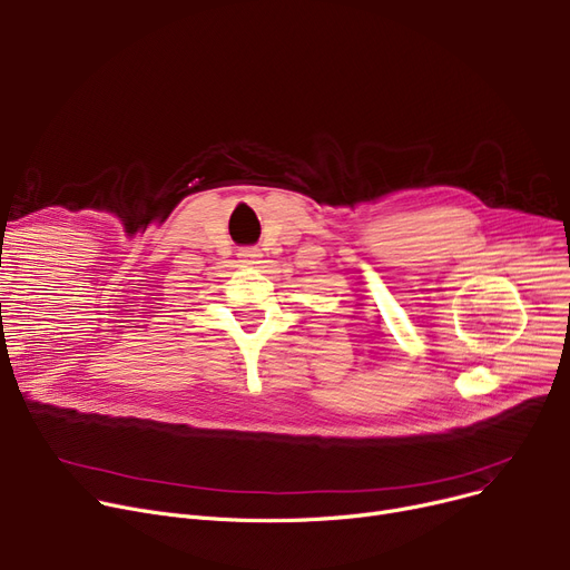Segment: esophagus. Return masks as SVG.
I'll use <instances>...</instances> for the list:
<instances>
[{
  "instance_id": "1",
  "label": "esophagus",
  "mask_w": 570,
  "mask_h": 570,
  "mask_svg": "<svg viewBox=\"0 0 570 570\" xmlns=\"http://www.w3.org/2000/svg\"><path fill=\"white\" fill-rule=\"evenodd\" d=\"M261 249L258 247H243L237 252V258L243 261V263H247V265H256L258 261H261Z\"/></svg>"
}]
</instances>
